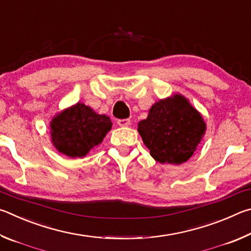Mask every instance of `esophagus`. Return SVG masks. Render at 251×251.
<instances>
[{
	"label": "esophagus",
	"mask_w": 251,
	"mask_h": 251,
	"mask_svg": "<svg viewBox=\"0 0 251 251\" xmlns=\"http://www.w3.org/2000/svg\"><path fill=\"white\" fill-rule=\"evenodd\" d=\"M117 125L121 126V127H127V126L130 125V121L128 120V118H125V120H118Z\"/></svg>",
	"instance_id": "obj_1"
}]
</instances>
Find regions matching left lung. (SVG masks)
Returning <instances> with one entry per match:
<instances>
[{"mask_svg": "<svg viewBox=\"0 0 251 251\" xmlns=\"http://www.w3.org/2000/svg\"><path fill=\"white\" fill-rule=\"evenodd\" d=\"M205 130L201 114L180 94L157 101L146 120L138 123L144 144L161 164L180 165L188 160Z\"/></svg>", "mask_w": 251, "mask_h": 251, "instance_id": "8db88e82", "label": "left lung"}]
</instances>
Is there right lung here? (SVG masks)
Listing matches in <instances>:
<instances>
[{
	"label": "right lung",
	"instance_id": "right-lung-1",
	"mask_svg": "<svg viewBox=\"0 0 251 251\" xmlns=\"http://www.w3.org/2000/svg\"><path fill=\"white\" fill-rule=\"evenodd\" d=\"M55 148L72 158L86 156L101 143L112 128L106 115H100L88 106L77 103L55 116L50 124Z\"/></svg>",
	"mask_w": 251,
	"mask_h": 251
}]
</instances>
